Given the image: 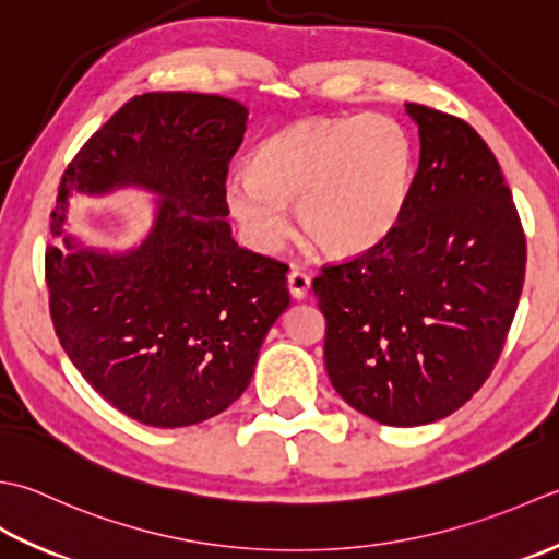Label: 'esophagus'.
<instances>
[{"mask_svg":"<svg viewBox=\"0 0 559 559\" xmlns=\"http://www.w3.org/2000/svg\"><path fill=\"white\" fill-rule=\"evenodd\" d=\"M287 287H289L292 299L301 301V299H306V294H309V289H311V277L301 270H292L287 277Z\"/></svg>","mask_w":559,"mask_h":559,"instance_id":"34e87169","label":"esophagus"}]
</instances>
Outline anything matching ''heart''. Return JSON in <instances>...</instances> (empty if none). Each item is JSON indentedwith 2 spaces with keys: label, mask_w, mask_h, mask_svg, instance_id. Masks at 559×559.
I'll use <instances>...</instances> for the list:
<instances>
[{
  "label": "heart",
  "mask_w": 559,
  "mask_h": 559,
  "mask_svg": "<svg viewBox=\"0 0 559 559\" xmlns=\"http://www.w3.org/2000/svg\"><path fill=\"white\" fill-rule=\"evenodd\" d=\"M413 146L393 118L301 120L260 142L248 174L224 186L226 210L260 253L289 234L284 204L299 229L328 255L349 258L381 243L401 216Z\"/></svg>",
  "instance_id": "1"
}]
</instances>
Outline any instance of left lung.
I'll return each mask as SVG.
<instances>
[{"instance_id": "left-lung-1", "label": "left lung", "mask_w": 559, "mask_h": 559, "mask_svg": "<svg viewBox=\"0 0 559 559\" xmlns=\"http://www.w3.org/2000/svg\"><path fill=\"white\" fill-rule=\"evenodd\" d=\"M419 166L389 236L323 267L325 369L376 423L449 417L492 373L514 321L526 236L495 154L468 122L405 104Z\"/></svg>"}]
</instances>
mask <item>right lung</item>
<instances>
[{
    "mask_svg": "<svg viewBox=\"0 0 559 559\" xmlns=\"http://www.w3.org/2000/svg\"><path fill=\"white\" fill-rule=\"evenodd\" d=\"M248 108L214 94L134 96L64 170L45 258L55 333L91 389L136 423L174 429L236 403L287 311V265L234 241L226 170ZM155 198L130 249L66 231L74 194Z\"/></svg>",
    "mask_w": 559,
    "mask_h": 559,
    "instance_id": "1",
    "label": "right lung"
}]
</instances>
